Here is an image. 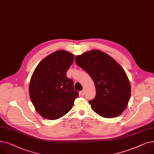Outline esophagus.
<instances>
[{"label": "esophagus", "instance_id": "34e87169", "mask_svg": "<svg viewBox=\"0 0 154 154\" xmlns=\"http://www.w3.org/2000/svg\"><path fill=\"white\" fill-rule=\"evenodd\" d=\"M85 90H82V91H80V94H81L82 95H85Z\"/></svg>", "mask_w": 154, "mask_h": 154}]
</instances>
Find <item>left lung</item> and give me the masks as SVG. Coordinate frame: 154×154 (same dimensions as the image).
Masks as SVG:
<instances>
[{
    "mask_svg": "<svg viewBox=\"0 0 154 154\" xmlns=\"http://www.w3.org/2000/svg\"><path fill=\"white\" fill-rule=\"evenodd\" d=\"M75 61L95 84V97L88 101L93 110L105 118L120 116L127 106L131 92L124 70L110 56L98 50L77 55Z\"/></svg>",
    "mask_w": 154,
    "mask_h": 154,
    "instance_id": "left-lung-1",
    "label": "left lung"
}]
</instances>
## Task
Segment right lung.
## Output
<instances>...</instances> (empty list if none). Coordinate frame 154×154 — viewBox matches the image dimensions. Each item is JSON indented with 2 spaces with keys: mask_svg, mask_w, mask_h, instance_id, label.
<instances>
[{
  "mask_svg": "<svg viewBox=\"0 0 154 154\" xmlns=\"http://www.w3.org/2000/svg\"><path fill=\"white\" fill-rule=\"evenodd\" d=\"M74 62V55L58 51L38 65L30 79V100L38 114L49 120L58 119L74 106L79 92L67 71Z\"/></svg>",
  "mask_w": 154,
  "mask_h": 154,
  "instance_id": "obj_1",
  "label": "right lung"
}]
</instances>
